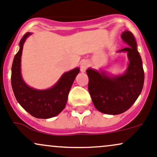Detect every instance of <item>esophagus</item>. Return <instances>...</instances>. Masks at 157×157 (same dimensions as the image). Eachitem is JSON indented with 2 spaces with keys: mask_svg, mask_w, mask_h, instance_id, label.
<instances>
[{
  "mask_svg": "<svg viewBox=\"0 0 157 157\" xmlns=\"http://www.w3.org/2000/svg\"><path fill=\"white\" fill-rule=\"evenodd\" d=\"M89 66V62L87 61V60H84L81 62L80 64V70L82 72H85V70H87V68Z\"/></svg>",
  "mask_w": 157,
  "mask_h": 157,
  "instance_id": "1",
  "label": "esophagus"
}]
</instances>
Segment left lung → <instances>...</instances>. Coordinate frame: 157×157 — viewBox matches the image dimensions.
<instances>
[{
    "mask_svg": "<svg viewBox=\"0 0 157 157\" xmlns=\"http://www.w3.org/2000/svg\"><path fill=\"white\" fill-rule=\"evenodd\" d=\"M121 38L130 46L119 50L128 52L129 64L125 73L111 77L105 72L87 70L88 90L93 105L98 111L110 115L122 113L133 105L142 92L145 79L135 37L126 30L121 34Z\"/></svg>",
    "mask_w": 157,
    "mask_h": 157,
    "instance_id": "left-lung-1",
    "label": "left lung"
}]
</instances>
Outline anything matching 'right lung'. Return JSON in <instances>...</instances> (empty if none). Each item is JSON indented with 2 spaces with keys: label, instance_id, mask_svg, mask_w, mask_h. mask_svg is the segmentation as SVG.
<instances>
[{
  "label": "right lung",
  "instance_id": "1",
  "mask_svg": "<svg viewBox=\"0 0 157 157\" xmlns=\"http://www.w3.org/2000/svg\"><path fill=\"white\" fill-rule=\"evenodd\" d=\"M30 35V33H26L20 40V49L12 62V87L17 101L26 111L38 119H49L57 116L65 107L79 68L63 74L59 82L50 89L40 90L26 85L21 73V58L24 42Z\"/></svg>",
  "mask_w": 157,
  "mask_h": 157
}]
</instances>
